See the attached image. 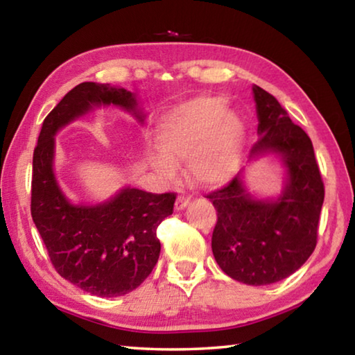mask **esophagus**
<instances>
[{
	"instance_id": "1",
	"label": "esophagus",
	"mask_w": 355,
	"mask_h": 355,
	"mask_svg": "<svg viewBox=\"0 0 355 355\" xmlns=\"http://www.w3.org/2000/svg\"><path fill=\"white\" fill-rule=\"evenodd\" d=\"M191 203V196H178L177 200H175V209L177 211H180V209H184L186 207H188Z\"/></svg>"
}]
</instances>
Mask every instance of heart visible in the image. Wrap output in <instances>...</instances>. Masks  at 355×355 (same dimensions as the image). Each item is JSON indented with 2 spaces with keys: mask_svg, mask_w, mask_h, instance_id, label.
<instances>
[{
  "mask_svg": "<svg viewBox=\"0 0 355 355\" xmlns=\"http://www.w3.org/2000/svg\"><path fill=\"white\" fill-rule=\"evenodd\" d=\"M158 139L164 152L152 155L155 169L166 178L177 173L175 161L189 159V172L203 184L230 180L243 163L248 130L224 97H197L167 114Z\"/></svg>",
  "mask_w": 355,
  "mask_h": 355,
  "instance_id": "obj_1",
  "label": "heart"
}]
</instances>
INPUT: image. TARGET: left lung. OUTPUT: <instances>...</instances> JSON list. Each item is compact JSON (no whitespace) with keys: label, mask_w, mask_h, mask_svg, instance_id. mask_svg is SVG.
<instances>
[{"label":"left lung","mask_w":355,"mask_h":355,"mask_svg":"<svg viewBox=\"0 0 355 355\" xmlns=\"http://www.w3.org/2000/svg\"><path fill=\"white\" fill-rule=\"evenodd\" d=\"M260 137L250 158L280 153L288 183L277 200H254L241 175L207 194L218 211L211 249L228 277L269 285L296 272L313 254L324 202V183L309 135L293 123L277 98L254 86Z\"/></svg>","instance_id":"8db88e82"}]
</instances>
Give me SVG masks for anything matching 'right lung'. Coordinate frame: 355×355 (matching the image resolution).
<instances>
[{
  "label": "right lung",
  "instance_id": "1",
  "mask_svg": "<svg viewBox=\"0 0 355 355\" xmlns=\"http://www.w3.org/2000/svg\"><path fill=\"white\" fill-rule=\"evenodd\" d=\"M136 111L135 95L110 84L81 83L42 123L33 155L31 216L56 272L94 296L116 297L136 290L159 258L156 228L173 211L175 192L122 189L112 200L76 207L65 199L53 173L55 135L92 106Z\"/></svg>",
  "mask_w": 355,
  "mask_h": 355
}]
</instances>
